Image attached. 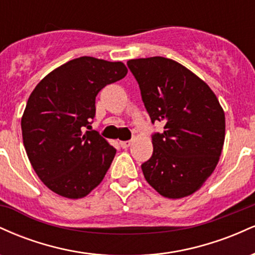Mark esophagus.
Here are the masks:
<instances>
[{"label":"esophagus","mask_w":255,"mask_h":255,"mask_svg":"<svg viewBox=\"0 0 255 255\" xmlns=\"http://www.w3.org/2000/svg\"><path fill=\"white\" fill-rule=\"evenodd\" d=\"M120 145H121L122 148L129 147V146L131 145V140H128V141H121V142H120Z\"/></svg>","instance_id":"obj_1"}]
</instances>
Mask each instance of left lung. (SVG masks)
Returning <instances> with one entry per match:
<instances>
[{
  "mask_svg": "<svg viewBox=\"0 0 255 255\" xmlns=\"http://www.w3.org/2000/svg\"><path fill=\"white\" fill-rule=\"evenodd\" d=\"M139 84L152 124L153 153L141 169L163 197L180 199L197 192L215 170L225 136V116L209 85L170 58L154 56L127 62Z\"/></svg>",
  "mask_w": 255,
  "mask_h": 255,
  "instance_id": "obj_1",
  "label": "left lung"
}]
</instances>
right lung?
<instances>
[{"instance_id": "add662e5", "label": "right lung", "mask_w": 255, "mask_h": 255, "mask_svg": "<svg viewBox=\"0 0 255 255\" xmlns=\"http://www.w3.org/2000/svg\"><path fill=\"white\" fill-rule=\"evenodd\" d=\"M122 62L83 56L49 73L32 91L21 119L26 153L40 181L61 197H86L102 182L116 150L91 127L96 97L126 77Z\"/></svg>"}]
</instances>
